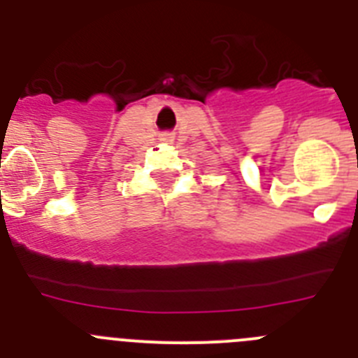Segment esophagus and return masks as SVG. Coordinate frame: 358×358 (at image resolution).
<instances>
[{
    "label": "esophagus",
    "instance_id": "obj_1",
    "mask_svg": "<svg viewBox=\"0 0 358 358\" xmlns=\"http://www.w3.org/2000/svg\"><path fill=\"white\" fill-rule=\"evenodd\" d=\"M173 139H175V136H173L171 132H164L162 136H160V141L164 143H173Z\"/></svg>",
    "mask_w": 358,
    "mask_h": 358
}]
</instances>
